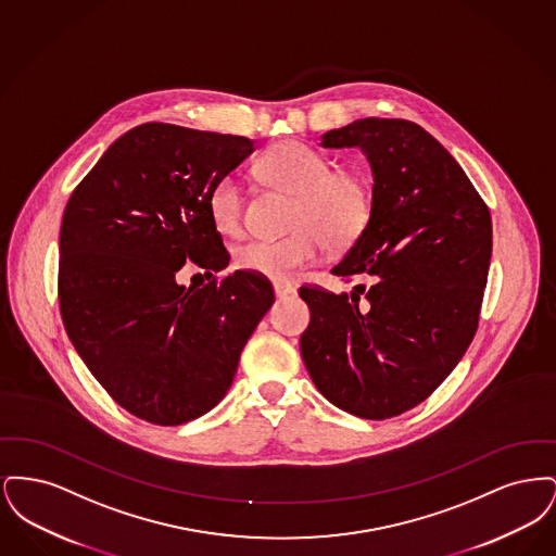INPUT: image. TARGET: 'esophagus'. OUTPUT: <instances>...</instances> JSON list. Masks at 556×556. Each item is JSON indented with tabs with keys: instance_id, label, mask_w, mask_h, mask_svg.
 Here are the masks:
<instances>
[{
	"instance_id": "esophagus-1",
	"label": "esophagus",
	"mask_w": 556,
	"mask_h": 556,
	"mask_svg": "<svg viewBox=\"0 0 556 556\" xmlns=\"http://www.w3.org/2000/svg\"><path fill=\"white\" fill-rule=\"evenodd\" d=\"M273 290H275L277 298H288L291 293H295V288L291 283H275Z\"/></svg>"
}]
</instances>
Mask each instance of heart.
Returning <instances> with one entry per match:
<instances>
[{"instance_id": "b5f03b06", "label": "heart", "mask_w": 556, "mask_h": 556, "mask_svg": "<svg viewBox=\"0 0 556 556\" xmlns=\"http://www.w3.org/2000/svg\"><path fill=\"white\" fill-rule=\"evenodd\" d=\"M263 170L275 186L295 198L291 227L283 238H254L239 243L233 263L275 281H290L317 265L333 245H348L369 225L372 195L367 179L352 170H331V162L315 148L286 141L273 148ZM212 223L236 236L243 227V189L233 175L218 179L208 195Z\"/></svg>"}]
</instances>
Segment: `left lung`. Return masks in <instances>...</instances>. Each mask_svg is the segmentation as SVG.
Masks as SVG:
<instances>
[{
  "label": "left lung",
  "mask_w": 556,
  "mask_h": 556,
  "mask_svg": "<svg viewBox=\"0 0 556 556\" xmlns=\"http://www.w3.org/2000/svg\"><path fill=\"white\" fill-rule=\"evenodd\" d=\"M361 148L372 168L369 225L331 275L370 286L336 295L304 283L300 338L318 392L361 419H392L435 392L479 325L492 216L448 150L402 118H365L323 135Z\"/></svg>",
  "instance_id": "1"
}]
</instances>
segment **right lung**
<instances>
[{
	"mask_svg": "<svg viewBox=\"0 0 556 556\" xmlns=\"http://www.w3.org/2000/svg\"><path fill=\"white\" fill-rule=\"evenodd\" d=\"M254 152L236 135L146 123L75 187L60 227L64 329L110 397L141 421L184 425L214 408L270 308V281L236 270L208 211L212 187ZM186 262L212 281L186 289Z\"/></svg>",
	"mask_w": 556,
	"mask_h": 556,
	"instance_id": "add662e5",
	"label": "right lung"
}]
</instances>
